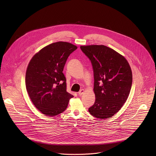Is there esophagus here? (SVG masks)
<instances>
[{"label": "esophagus", "instance_id": "esophagus-1", "mask_svg": "<svg viewBox=\"0 0 156 156\" xmlns=\"http://www.w3.org/2000/svg\"><path fill=\"white\" fill-rule=\"evenodd\" d=\"M84 92H85V90H84V89H82L80 90V91L79 92V93H78V94H79V95H82L83 93H84Z\"/></svg>", "mask_w": 156, "mask_h": 156}]
</instances>
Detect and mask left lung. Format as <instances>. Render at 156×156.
Wrapping results in <instances>:
<instances>
[{"instance_id":"obj_1","label":"left lung","mask_w":156,"mask_h":156,"mask_svg":"<svg viewBox=\"0 0 156 156\" xmlns=\"http://www.w3.org/2000/svg\"><path fill=\"white\" fill-rule=\"evenodd\" d=\"M91 62L94 72V104L90 115L105 119L111 118L126 101L132 85V72L126 59L107 46H80Z\"/></svg>"}]
</instances>
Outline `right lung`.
<instances>
[{"label": "right lung", "instance_id": "1", "mask_svg": "<svg viewBox=\"0 0 156 156\" xmlns=\"http://www.w3.org/2000/svg\"><path fill=\"white\" fill-rule=\"evenodd\" d=\"M77 47L59 41L48 45L30 61L25 77L26 87L34 106L46 116L65 111L73 95L67 92L63 70L69 55Z\"/></svg>", "mask_w": 156, "mask_h": 156}]
</instances>
